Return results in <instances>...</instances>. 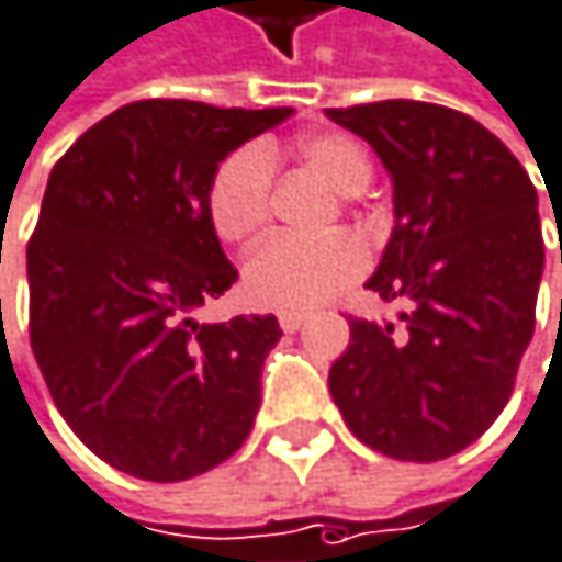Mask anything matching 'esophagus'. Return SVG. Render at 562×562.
Instances as JSON below:
<instances>
[{"mask_svg": "<svg viewBox=\"0 0 562 562\" xmlns=\"http://www.w3.org/2000/svg\"><path fill=\"white\" fill-rule=\"evenodd\" d=\"M305 325V315L302 312H280V328L282 331H289V334H295L299 328Z\"/></svg>", "mask_w": 562, "mask_h": 562, "instance_id": "esophagus-1", "label": "esophagus"}]
</instances>
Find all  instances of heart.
<instances>
[{
  "label": "heart",
  "mask_w": 562,
  "mask_h": 562,
  "mask_svg": "<svg viewBox=\"0 0 562 562\" xmlns=\"http://www.w3.org/2000/svg\"><path fill=\"white\" fill-rule=\"evenodd\" d=\"M302 160L340 195H357L373 177L367 150L340 134L318 131L299 144ZM273 189V157L263 144H247L222 160L209 186V218L228 244H247L267 225ZM367 270V250L334 234L322 240L270 237L244 263V295L260 308L308 312Z\"/></svg>",
  "instance_id": "obj_1"
}]
</instances>
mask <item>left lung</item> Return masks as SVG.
Returning a JSON list of instances; mask_svg holds the SVG:
<instances>
[{"label": "left lung", "instance_id": "obj_1", "mask_svg": "<svg viewBox=\"0 0 562 562\" xmlns=\"http://www.w3.org/2000/svg\"><path fill=\"white\" fill-rule=\"evenodd\" d=\"M325 112L392 177L395 228L367 289L405 305L398 328L350 318V344L328 373L334 405L385 457H453L505 408L535 334V182L457 109L389 99Z\"/></svg>", "mask_w": 562, "mask_h": 562}]
</instances>
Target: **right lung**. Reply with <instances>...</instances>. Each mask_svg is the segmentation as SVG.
I'll return each instance as SVG.
<instances>
[{
	"mask_svg": "<svg viewBox=\"0 0 562 562\" xmlns=\"http://www.w3.org/2000/svg\"><path fill=\"white\" fill-rule=\"evenodd\" d=\"M289 115L144 99L50 170L27 240L31 350L64 422L128 476L192 480L254 428L280 322L192 312L237 280L209 218L212 177Z\"/></svg>",
	"mask_w": 562,
	"mask_h": 562,
	"instance_id": "1",
	"label": "right lung"
}]
</instances>
